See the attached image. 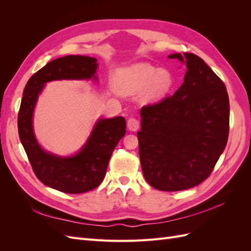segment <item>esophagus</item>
Instances as JSON below:
<instances>
[{
  "label": "esophagus",
  "instance_id": "esophagus-1",
  "mask_svg": "<svg viewBox=\"0 0 251 251\" xmlns=\"http://www.w3.org/2000/svg\"><path fill=\"white\" fill-rule=\"evenodd\" d=\"M127 127L130 131H137L138 128L140 127V124H139V120L135 117H131L130 119L127 120Z\"/></svg>",
  "mask_w": 251,
  "mask_h": 251
}]
</instances>
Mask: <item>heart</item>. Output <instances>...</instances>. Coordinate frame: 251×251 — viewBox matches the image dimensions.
I'll list each match as a JSON object with an SVG mask.
<instances>
[{"label": "heart", "mask_w": 251, "mask_h": 251, "mask_svg": "<svg viewBox=\"0 0 251 251\" xmlns=\"http://www.w3.org/2000/svg\"><path fill=\"white\" fill-rule=\"evenodd\" d=\"M172 75L150 64H136L117 72V88L126 95L138 94L146 89L149 100H158L172 86Z\"/></svg>", "instance_id": "heart-1"}]
</instances>
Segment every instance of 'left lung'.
<instances>
[{
  "label": "left lung",
  "instance_id": "8db88e82",
  "mask_svg": "<svg viewBox=\"0 0 251 251\" xmlns=\"http://www.w3.org/2000/svg\"><path fill=\"white\" fill-rule=\"evenodd\" d=\"M185 62L184 81L172 96L141 108L137 133L143 176L159 191L179 192L209 177L226 147L229 100L218 75L194 53L172 54Z\"/></svg>",
  "mask_w": 251,
  "mask_h": 251
}]
</instances>
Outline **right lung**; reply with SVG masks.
<instances>
[{
	"instance_id": "obj_1",
	"label": "right lung",
	"mask_w": 251,
	"mask_h": 251,
	"mask_svg": "<svg viewBox=\"0 0 251 251\" xmlns=\"http://www.w3.org/2000/svg\"><path fill=\"white\" fill-rule=\"evenodd\" d=\"M96 62L94 57L81 55L52 60L29 78L22 97L19 136L35 176L45 185L67 194L86 193L101 183L113 151L126 134V119L120 116L100 119L79 153L63 158L47 153L39 146L32 128L33 109L45 82L92 78Z\"/></svg>"
}]
</instances>
